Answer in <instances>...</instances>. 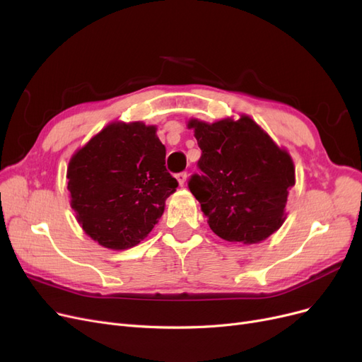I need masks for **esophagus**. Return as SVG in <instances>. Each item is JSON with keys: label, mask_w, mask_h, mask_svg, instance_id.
I'll use <instances>...</instances> for the list:
<instances>
[{"label": "esophagus", "mask_w": 362, "mask_h": 362, "mask_svg": "<svg viewBox=\"0 0 362 362\" xmlns=\"http://www.w3.org/2000/svg\"><path fill=\"white\" fill-rule=\"evenodd\" d=\"M176 179H177V182H179V185L180 186H183L185 183H186V179H187V175L186 173H179V175H176Z\"/></svg>", "instance_id": "obj_1"}]
</instances>
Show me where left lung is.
Wrapping results in <instances>:
<instances>
[{"mask_svg": "<svg viewBox=\"0 0 362 362\" xmlns=\"http://www.w3.org/2000/svg\"><path fill=\"white\" fill-rule=\"evenodd\" d=\"M202 153L189 189L211 230L225 241L259 244L286 222L296 183L287 149L248 115L216 122L187 121Z\"/></svg>", "mask_w": 362, "mask_h": 362, "instance_id": "obj_1", "label": "left lung"}]
</instances>
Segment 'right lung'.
<instances>
[{
    "label": "right lung",
    "instance_id": "right-lung-1",
    "mask_svg": "<svg viewBox=\"0 0 362 362\" xmlns=\"http://www.w3.org/2000/svg\"><path fill=\"white\" fill-rule=\"evenodd\" d=\"M164 164L156 127L142 121L107 124L72 155L71 207L93 241L119 251L148 237L179 185Z\"/></svg>",
    "mask_w": 362,
    "mask_h": 362
}]
</instances>
